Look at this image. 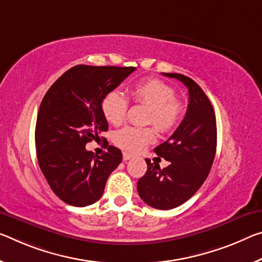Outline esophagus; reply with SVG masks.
<instances>
[{
  "label": "esophagus",
  "instance_id": "obj_1",
  "mask_svg": "<svg viewBox=\"0 0 262 262\" xmlns=\"http://www.w3.org/2000/svg\"><path fill=\"white\" fill-rule=\"evenodd\" d=\"M130 159H133V155H130V154L128 152H123V161H128Z\"/></svg>",
  "mask_w": 262,
  "mask_h": 262
}]
</instances>
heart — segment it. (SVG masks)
<instances>
[{"mask_svg": "<svg viewBox=\"0 0 262 262\" xmlns=\"http://www.w3.org/2000/svg\"><path fill=\"white\" fill-rule=\"evenodd\" d=\"M133 101L147 106V123H152L161 133H170L180 124L184 105L175 97V90L157 78H147L135 82L129 89ZM103 116L112 124H120L126 118L128 101L119 91H111L101 101ZM155 140L151 127L127 126L114 134V142L130 152H139Z\"/></svg>", "mask_w": 262, "mask_h": 262, "instance_id": "b5f03b06", "label": "heart"}]
</instances>
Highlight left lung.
<instances>
[{
    "mask_svg": "<svg viewBox=\"0 0 262 262\" xmlns=\"http://www.w3.org/2000/svg\"><path fill=\"white\" fill-rule=\"evenodd\" d=\"M163 76L188 87V110L175 133L154 149L170 164L161 169L146 159L148 168L138 182V191L149 206L170 210L192 197L209 176L217 148V123L213 107L197 82L180 73Z\"/></svg>",
    "mask_w": 262,
    "mask_h": 262,
    "instance_id": "1",
    "label": "left lung"
}]
</instances>
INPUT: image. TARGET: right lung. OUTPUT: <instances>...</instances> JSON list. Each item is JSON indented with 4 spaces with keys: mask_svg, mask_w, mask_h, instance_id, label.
<instances>
[{
    "mask_svg": "<svg viewBox=\"0 0 262 262\" xmlns=\"http://www.w3.org/2000/svg\"><path fill=\"white\" fill-rule=\"evenodd\" d=\"M135 70L77 65L44 95L35 130L37 159L50 188L66 204L82 207L98 202L112 171L121 163L119 148L108 146L98 156L85 146L108 130L103 97Z\"/></svg>",
    "mask_w": 262,
    "mask_h": 262,
    "instance_id": "1",
    "label": "right lung"
}]
</instances>
